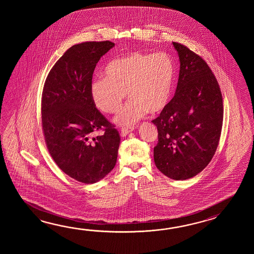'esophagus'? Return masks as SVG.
I'll return each mask as SVG.
<instances>
[{
	"label": "esophagus",
	"instance_id": "esophagus-1",
	"mask_svg": "<svg viewBox=\"0 0 254 254\" xmlns=\"http://www.w3.org/2000/svg\"><path fill=\"white\" fill-rule=\"evenodd\" d=\"M134 126H130V127H124L122 128V133L124 135H127L129 133L130 131H132L134 129Z\"/></svg>",
	"mask_w": 254,
	"mask_h": 254
}]
</instances>
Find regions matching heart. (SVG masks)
Returning a JSON list of instances; mask_svg holds the SVG:
<instances>
[{"mask_svg": "<svg viewBox=\"0 0 254 254\" xmlns=\"http://www.w3.org/2000/svg\"><path fill=\"white\" fill-rule=\"evenodd\" d=\"M91 84L92 102L99 110L114 114L126 93L129 100L114 118L117 125L131 126L148 112L159 114L173 95L175 65L165 53L132 52L113 60Z\"/></svg>", "mask_w": 254, "mask_h": 254, "instance_id": "heart-1", "label": "heart"}]
</instances>
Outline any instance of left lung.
Segmentation results:
<instances>
[{
    "label": "left lung",
    "mask_w": 254,
    "mask_h": 254,
    "mask_svg": "<svg viewBox=\"0 0 254 254\" xmlns=\"http://www.w3.org/2000/svg\"><path fill=\"white\" fill-rule=\"evenodd\" d=\"M180 73L175 95L156 119V167L169 178L184 181L200 173L215 154L221 137L223 104L209 65L194 52L173 43Z\"/></svg>",
    "instance_id": "obj_1"
}]
</instances>
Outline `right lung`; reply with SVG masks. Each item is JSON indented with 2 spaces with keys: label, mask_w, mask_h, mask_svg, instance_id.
<instances>
[{
  "label": "right lung",
  "mask_w": 254,
  "mask_h": 254,
  "mask_svg": "<svg viewBox=\"0 0 254 254\" xmlns=\"http://www.w3.org/2000/svg\"><path fill=\"white\" fill-rule=\"evenodd\" d=\"M114 46L110 41L71 46L43 86L42 126L47 149L64 173L83 184L104 178L117 161L119 132L99 112L90 92L99 60ZM98 129L104 134L92 137Z\"/></svg>",
  "instance_id": "right-lung-1"
}]
</instances>
